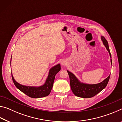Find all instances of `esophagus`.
Wrapping results in <instances>:
<instances>
[{
    "label": "esophagus",
    "mask_w": 122,
    "mask_h": 122,
    "mask_svg": "<svg viewBox=\"0 0 122 122\" xmlns=\"http://www.w3.org/2000/svg\"><path fill=\"white\" fill-rule=\"evenodd\" d=\"M67 62L66 61H62V62H61V65L62 66H65L67 65Z\"/></svg>",
    "instance_id": "34e87169"
}]
</instances>
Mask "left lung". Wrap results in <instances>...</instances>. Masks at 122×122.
Segmentation results:
<instances>
[{"instance_id": "8db88e82", "label": "left lung", "mask_w": 122, "mask_h": 122, "mask_svg": "<svg viewBox=\"0 0 122 122\" xmlns=\"http://www.w3.org/2000/svg\"><path fill=\"white\" fill-rule=\"evenodd\" d=\"M101 40L103 41V45H104L107 51H108L110 58H111L108 41L103 36H101ZM110 61L111 65H112V60L111 59ZM67 72L69 76L70 84H71L72 92L75 96L82 98L92 97H94L96 95L98 94L103 89H104L108 83L110 76L109 75L108 77L100 83L97 84H89L81 82L74 75V74L68 71H67Z\"/></svg>"}]
</instances>
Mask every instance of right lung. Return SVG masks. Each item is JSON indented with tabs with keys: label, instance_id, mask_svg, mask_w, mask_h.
<instances>
[{
	"label": "right lung",
	"instance_id": "right-lung-1",
	"mask_svg": "<svg viewBox=\"0 0 122 122\" xmlns=\"http://www.w3.org/2000/svg\"><path fill=\"white\" fill-rule=\"evenodd\" d=\"M61 70V66L58 64L54 66L50 69L48 75L46 80V82L42 86H24L18 83L13 76L12 74V77L14 85L18 89L25 94L26 95L32 98H41L44 97L49 95L52 89L54 81L55 79V75Z\"/></svg>",
	"mask_w": 122,
	"mask_h": 122
}]
</instances>
